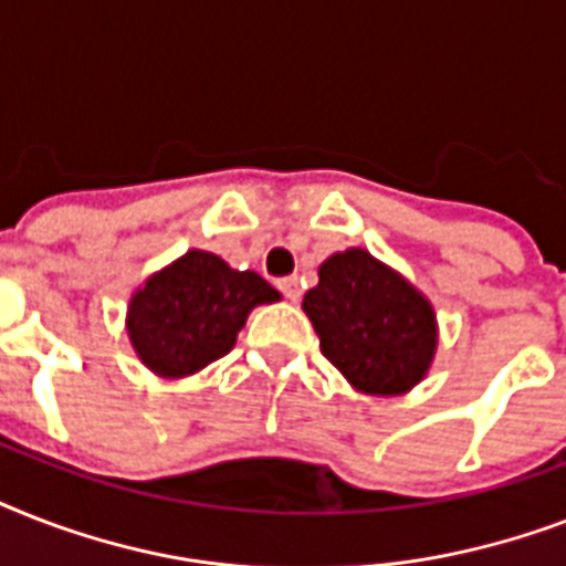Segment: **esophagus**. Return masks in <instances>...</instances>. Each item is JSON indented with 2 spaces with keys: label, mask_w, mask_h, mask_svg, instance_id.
I'll return each instance as SVG.
<instances>
[{
  "label": "esophagus",
  "mask_w": 566,
  "mask_h": 566,
  "mask_svg": "<svg viewBox=\"0 0 566 566\" xmlns=\"http://www.w3.org/2000/svg\"><path fill=\"white\" fill-rule=\"evenodd\" d=\"M279 291H282L291 302H300V296H302L300 279H296V275H287V279H282V282H279Z\"/></svg>",
  "instance_id": "34e87169"
}]
</instances>
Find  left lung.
<instances>
[{
    "label": "left lung",
    "mask_w": 566,
    "mask_h": 566,
    "mask_svg": "<svg viewBox=\"0 0 566 566\" xmlns=\"http://www.w3.org/2000/svg\"><path fill=\"white\" fill-rule=\"evenodd\" d=\"M302 311L323 355L358 394L402 396L429 376L438 353L434 305L367 249L328 255Z\"/></svg>",
    "instance_id": "obj_1"
}]
</instances>
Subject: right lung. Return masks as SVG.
I'll return each instance as SVG.
<instances>
[{
	"mask_svg": "<svg viewBox=\"0 0 566 566\" xmlns=\"http://www.w3.org/2000/svg\"><path fill=\"white\" fill-rule=\"evenodd\" d=\"M279 300L282 293L252 270L188 249L132 293L126 332L146 370L185 378L231 353L252 308Z\"/></svg>",
	"mask_w": 566,
	"mask_h": 566,
	"instance_id": "1",
	"label": "right lung"
}]
</instances>
